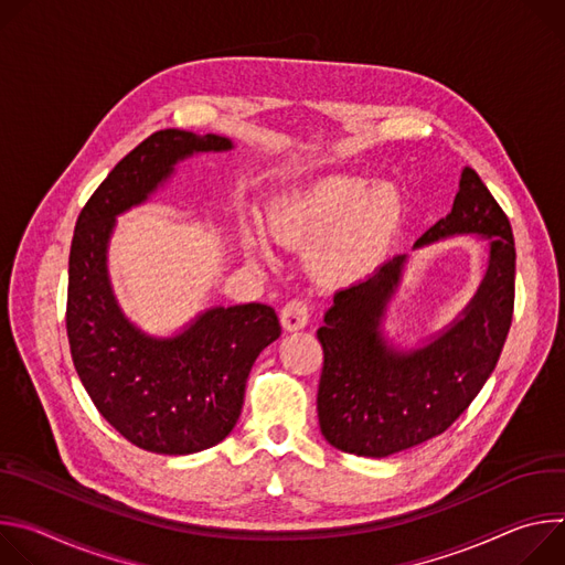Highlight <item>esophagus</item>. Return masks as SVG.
Returning <instances> with one entry per match:
<instances>
[{"mask_svg":"<svg viewBox=\"0 0 565 565\" xmlns=\"http://www.w3.org/2000/svg\"><path fill=\"white\" fill-rule=\"evenodd\" d=\"M280 323L287 332L302 330L309 323V305L305 300H289L280 311Z\"/></svg>","mask_w":565,"mask_h":565,"instance_id":"esophagus-1","label":"esophagus"}]
</instances>
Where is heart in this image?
<instances>
[{
    "mask_svg": "<svg viewBox=\"0 0 565 565\" xmlns=\"http://www.w3.org/2000/svg\"><path fill=\"white\" fill-rule=\"evenodd\" d=\"M404 220L402 195L388 183L372 185L361 177H328L269 211L276 239L291 246H317L319 265L343 278L377 267ZM263 256V248L248 246Z\"/></svg>",
    "mask_w": 565,
    "mask_h": 565,
    "instance_id": "1",
    "label": "heart"
}]
</instances>
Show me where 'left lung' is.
Here are the masks:
<instances>
[{
  "mask_svg": "<svg viewBox=\"0 0 565 565\" xmlns=\"http://www.w3.org/2000/svg\"><path fill=\"white\" fill-rule=\"evenodd\" d=\"M454 235L487 242L484 276L460 315L415 348L395 345L384 334L408 256H395L334 294L317 332L323 345L319 424L334 449L388 458L417 447L445 433L493 372L512 326L516 250L508 215L469 166L451 213L415 248Z\"/></svg>",
  "mask_w": 565,
  "mask_h": 565,
  "instance_id": "left-lung-1",
  "label": "left lung"
}]
</instances>
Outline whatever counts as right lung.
<instances>
[{"label":"right lung","mask_w":565,"mask_h":565,"mask_svg":"<svg viewBox=\"0 0 565 565\" xmlns=\"http://www.w3.org/2000/svg\"><path fill=\"white\" fill-rule=\"evenodd\" d=\"M217 135L159 130L116 163L78 215L70 254L67 337L78 377L125 440L163 456L215 447L237 424L258 354L280 337L274 307H209L172 337L132 323L111 289L107 250L116 217L146 204L179 161L228 152Z\"/></svg>","instance_id":"add662e5"}]
</instances>
